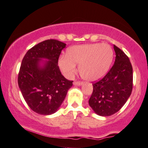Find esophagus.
<instances>
[{
  "label": "esophagus",
  "instance_id": "1",
  "mask_svg": "<svg viewBox=\"0 0 148 148\" xmlns=\"http://www.w3.org/2000/svg\"><path fill=\"white\" fill-rule=\"evenodd\" d=\"M74 85H78V86H80V85H82V82H80V81H74Z\"/></svg>",
  "mask_w": 148,
  "mask_h": 148
}]
</instances>
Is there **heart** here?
<instances>
[{
  "mask_svg": "<svg viewBox=\"0 0 148 148\" xmlns=\"http://www.w3.org/2000/svg\"><path fill=\"white\" fill-rule=\"evenodd\" d=\"M113 49L106 43H94L71 47L66 56H61L58 65L64 76L72 78L76 72V65L83 79L95 81L103 77L113 60Z\"/></svg>",
  "mask_w": 148,
  "mask_h": 148,
  "instance_id": "obj_1",
  "label": "heart"
}]
</instances>
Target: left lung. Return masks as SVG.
<instances>
[{
	"label": "left lung",
	"mask_w": 148,
	"mask_h": 148,
	"mask_svg": "<svg viewBox=\"0 0 148 148\" xmlns=\"http://www.w3.org/2000/svg\"><path fill=\"white\" fill-rule=\"evenodd\" d=\"M115 62L106 75L92 84L88 103L96 114L109 116L125 105L133 89V68L129 58L114 45Z\"/></svg>",
	"instance_id": "1"
}]
</instances>
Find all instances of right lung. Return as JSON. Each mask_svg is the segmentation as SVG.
I'll use <instances>...</instances> for the list:
<instances>
[{
	"label": "right lung",
	"mask_w": 148,
	"mask_h": 148,
	"mask_svg": "<svg viewBox=\"0 0 148 148\" xmlns=\"http://www.w3.org/2000/svg\"><path fill=\"white\" fill-rule=\"evenodd\" d=\"M65 43L49 39L32 47L23 57L18 74L19 87L25 102L37 114L56 112L72 86V80L62 75L58 66ZM42 58L49 60L41 67Z\"/></svg>",
	"instance_id": "obj_1"
}]
</instances>
